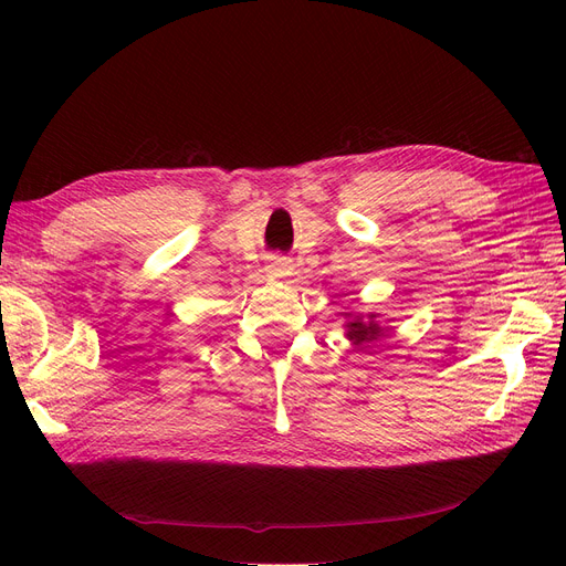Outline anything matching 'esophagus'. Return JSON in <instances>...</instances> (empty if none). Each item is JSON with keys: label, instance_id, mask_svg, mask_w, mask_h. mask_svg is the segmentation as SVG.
Returning a JSON list of instances; mask_svg holds the SVG:
<instances>
[{"label": "esophagus", "instance_id": "esophagus-1", "mask_svg": "<svg viewBox=\"0 0 566 566\" xmlns=\"http://www.w3.org/2000/svg\"><path fill=\"white\" fill-rule=\"evenodd\" d=\"M289 261L284 256H273L271 263H268V271L275 273V275H289Z\"/></svg>", "mask_w": 566, "mask_h": 566}]
</instances>
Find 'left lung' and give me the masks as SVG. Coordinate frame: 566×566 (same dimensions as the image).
I'll return each instance as SVG.
<instances>
[{
  "mask_svg": "<svg viewBox=\"0 0 566 566\" xmlns=\"http://www.w3.org/2000/svg\"><path fill=\"white\" fill-rule=\"evenodd\" d=\"M344 328H346V339L350 342L353 348H365L371 342H378L382 337H388L392 333L390 325L380 323V314L369 312V314H350L344 312Z\"/></svg>",
  "mask_w": 566,
  "mask_h": 566,
  "instance_id": "8db88e82",
  "label": "left lung"
}]
</instances>
